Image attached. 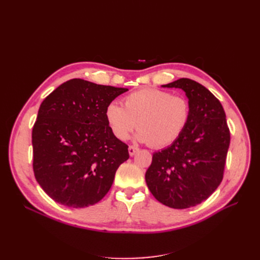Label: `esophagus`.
I'll return each mask as SVG.
<instances>
[{"label": "esophagus", "mask_w": 260, "mask_h": 260, "mask_svg": "<svg viewBox=\"0 0 260 260\" xmlns=\"http://www.w3.org/2000/svg\"><path fill=\"white\" fill-rule=\"evenodd\" d=\"M138 151H139V147H137L135 145H130L129 146V154H130V156H133Z\"/></svg>", "instance_id": "obj_1"}]
</instances>
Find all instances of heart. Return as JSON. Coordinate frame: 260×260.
<instances>
[{"mask_svg": "<svg viewBox=\"0 0 260 260\" xmlns=\"http://www.w3.org/2000/svg\"><path fill=\"white\" fill-rule=\"evenodd\" d=\"M122 105L112 102L105 111L114 136L121 141L128 140L138 125V140L153 147L175 143L192 117L191 103L185 96L160 89L132 92L123 99Z\"/></svg>", "mask_w": 260, "mask_h": 260, "instance_id": "obj_1", "label": "heart"}]
</instances>
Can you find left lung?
Masks as SVG:
<instances>
[{"mask_svg":"<svg viewBox=\"0 0 260 260\" xmlns=\"http://www.w3.org/2000/svg\"><path fill=\"white\" fill-rule=\"evenodd\" d=\"M164 86L186 93L192 117L175 143L153 154L145 180L164 205L190 208L207 200L221 183L230 130L221 103L204 85L182 78Z\"/></svg>","mask_w":260,"mask_h":260,"instance_id":"left-lung-1","label":"left lung"}]
</instances>
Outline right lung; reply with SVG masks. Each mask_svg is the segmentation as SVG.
<instances>
[{"label": "right lung", "mask_w": 260, "mask_h": 260, "mask_svg": "<svg viewBox=\"0 0 260 260\" xmlns=\"http://www.w3.org/2000/svg\"><path fill=\"white\" fill-rule=\"evenodd\" d=\"M125 91L72 79L41 103L32 129V167L38 183L55 202L88 207L112 187L129 151L114 136L105 111Z\"/></svg>", "instance_id": "1"}]
</instances>
